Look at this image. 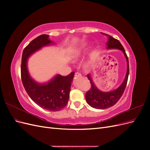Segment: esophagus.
Wrapping results in <instances>:
<instances>
[{
  "mask_svg": "<svg viewBox=\"0 0 150 150\" xmlns=\"http://www.w3.org/2000/svg\"><path fill=\"white\" fill-rule=\"evenodd\" d=\"M81 76H82V74H81V73H80V72H76L75 73L76 77H80Z\"/></svg>",
  "mask_w": 150,
  "mask_h": 150,
  "instance_id": "esophagus-1",
  "label": "esophagus"
}]
</instances>
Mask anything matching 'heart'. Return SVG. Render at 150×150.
<instances>
[{
  "instance_id": "b5f03b06",
  "label": "heart",
  "mask_w": 150,
  "mask_h": 150,
  "mask_svg": "<svg viewBox=\"0 0 150 150\" xmlns=\"http://www.w3.org/2000/svg\"><path fill=\"white\" fill-rule=\"evenodd\" d=\"M80 54H81V51H77L74 54V55L72 56V57H73V59H77L80 56Z\"/></svg>"
}]
</instances>
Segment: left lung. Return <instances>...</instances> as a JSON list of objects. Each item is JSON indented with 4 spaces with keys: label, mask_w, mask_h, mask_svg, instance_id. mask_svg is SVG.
<instances>
[{
    "label": "left lung",
    "mask_w": 150,
    "mask_h": 150,
    "mask_svg": "<svg viewBox=\"0 0 150 150\" xmlns=\"http://www.w3.org/2000/svg\"><path fill=\"white\" fill-rule=\"evenodd\" d=\"M103 35H105L108 39V41L106 43L108 49H120L123 52L125 56L126 57L127 61V72L126 74L125 79L123 82L121 84L120 87L116 90L112 91L111 92L104 93L99 91L94 85L93 81H92L89 74L87 76L88 78L90 81L91 88L88 91L86 94V101L91 107L99 109V110H103V109H107L110 108L120 100V99L123 94L126 86L128 82V75H129V61L128 57L127 56L126 52L123 46H122L121 42L118 40L112 38V36L103 33Z\"/></svg>",
    "instance_id": "8db88e82"
}]
</instances>
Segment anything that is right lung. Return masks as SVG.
<instances>
[{
	"label": "right lung",
	"instance_id": "add662e5",
	"mask_svg": "<svg viewBox=\"0 0 150 150\" xmlns=\"http://www.w3.org/2000/svg\"><path fill=\"white\" fill-rule=\"evenodd\" d=\"M52 42L46 34L40 35L32 40L22 52L21 73L22 84L33 101L45 110L57 111L67 105L74 72L66 76L58 74L48 83L39 84L31 79L27 67L28 58L32 54Z\"/></svg>",
	"mask_w": 150,
	"mask_h": 150
}]
</instances>
